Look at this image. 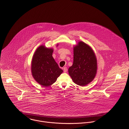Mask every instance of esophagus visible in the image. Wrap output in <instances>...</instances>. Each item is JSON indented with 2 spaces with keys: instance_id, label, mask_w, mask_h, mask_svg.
I'll return each mask as SVG.
<instances>
[{
  "instance_id": "34e87169",
  "label": "esophagus",
  "mask_w": 129,
  "mask_h": 129,
  "mask_svg": "<svg viewBox=\"0 0 129 129\" xmlns=\"http://www.w3.org/2000/svg\"><path fill=\"white\" fill-rule=\"evenodd\" d=\"M63 71L64 72H66L67 71V67H63Z\"/></svg>"
}]
</instances>
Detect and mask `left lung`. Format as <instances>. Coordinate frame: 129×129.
<instances>
[{
    "instance_id": "left-lung-1",
    "label": "left lung",
    "mask_w": 129,
    "mask_h": 129,
    "mask_svg": "<svg viewBox=\"0 0 129 129\" xmlns=\"http://www.w3.org/2000/svg\"><path fill=\"white\" fill-rule=\"evenodd\" d=\"M97 71V60L94 52L85 43L80 41L73 47V63L68 69L73 82L81 86L90 83Z\"/></svg>"
}]
</instances>
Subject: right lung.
<instances>
[{
    "label": "right lung",
    "mask_w": 129,
    "mask_h": 129,
    "mask_svg": "<svg viewBox=\"0 0 129 129\" xmlns=\"http://www.w3.org/2000/svg\"><path fill=\"white\" fill-rule=\"evenodd\" d=\"M53 50L41 45L36 49L32 59V76L37 82L44 87L53 84L63 72L52 56Z\"/></svg>",
    "instance_id": "add662e5"
}]
</instances>
